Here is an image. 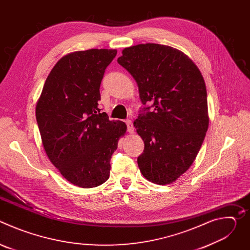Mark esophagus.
I'll use <instances>...</instances> for the list:
<instances>
[{"instance_id": "1", "label": "esophagus", "mask_w": 250, "mask_h": 250, "mask_svg": "<svg viewBox=\"0 0 250 250\" xmlns=\"http://www.w3.org/2000/svg\"><path fill=\"white\" fill-rule=\"evenodd\" d=\"M125 124H126V126H127V131H128L129 133H133L134 128H133L132 122H131L130 120H126V121H125Z\"/></svg>"}]
</instances>
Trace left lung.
I'll return each instance as SVG.
<instances>
[{"mask_svg": "<svg viewBox=\"0 0 250 250\" xmlns=\"http://www.w3.org/2000/svg\"><path fill=\"white\" fill-rule=\"evenodd\" d=\"M118 62L136 81L144 104L133 123L145 142L139 170L152 183L170 184L190 168L208 130L204 78L186 54L168 45L127 47Z\"/></svg>", "mask_w": 250, "mask_h": 250, "instance_id": "obj_1", "label": "left lung"}]
</instances>
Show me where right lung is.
Wrapping results in <instances>:
<instances>
[{"mask_svg":"<svg viewBox=\"0 0 250 250\" xmlns=\"http://www.w3.org/2000/svg\"><path fill=\"white\" fill-rule=\"evenodd\" d=\"M116 49L63 56L52 68L35 116L44 150L67 181L94 188L109 179L112 154L126 125L101 113L100 86Z\"/></svg>","mask_w":250,"mask_h":250,"instance_id":"obj_1","label":"right lung"}]
</instances>
